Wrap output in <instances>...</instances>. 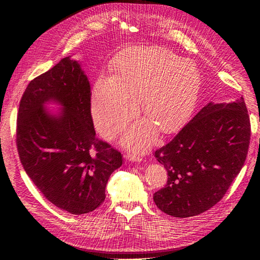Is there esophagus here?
Returning <instances> with one entry per match:
<instances>
[{
	"label": "esophagus",
	"mask_w": 260,
	"mask_h": 260,
	"mask_svg": "<svg viewBox=\"0 0 260 260\" xmlns=\"http://www.w3.org/2000/svg\"><path fill=\"white\" fill-rule=\"evenodd\" d=\"M124 157H125V159H129L131 161H141V160H142V156H141L138 153H135V152L127 153Z\"/></svg>",
	"instance_id": "1"
}]
</instances>
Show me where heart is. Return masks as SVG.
Returning <instances> with one entry per match:
<instances>
[{"mask_svg":"<svg viewBox=\"0 0 260 260\" xmlns=\"http://www.w3.org/2000/svg\"><path fill=\"white\" fill-rule=\"evenodd\" d=\"M112 78H100L93 90L92 114L100 131L112 138L120 133L137 112L135 100L149 121L127 132L124 142L140 148L154 139L153 124L169 133L190 116L200 90V74L193 62L172 51L151 46L123 53L113 66Z\"/></svg>","mask_w":260,"mask_h":260,"instance_id":"1","label":"heart"}]
</instances>
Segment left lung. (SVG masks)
I'll return each mask as SVG.
<instances>
[{"mask_svg":"<svg viewBox=\"0 0 260 260\" xmlns=\"http://www.w3.org/2000/svg\"><path fill=\"white\" fill-rule=\"evenodd\" d=\"M250 121L244 99L201 109L154 156L168 174L153 199L165 214L198 216L215 206L245 162Z\"/></svg>","mask_w":260,"mask_h":260,"instance_id":"obj_1","label":"left lung"}]
</instances>
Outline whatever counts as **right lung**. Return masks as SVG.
Returning <instances> with one entry per match:
<instances>
[{
  "mask_svg": "<svg viewBox=\"0 0 260 260\" xmlns=\"http://www.w3.org/2000/svg\"><path fill=\"white\" fill-rule=\"evenodd\" d=\"M91 95L79 64L65 57L30 81L17 114L23 169L46 200L74 215L103 204L108 179L122 165L121 153L95 137ZM51 99L64 106L58 117L43 108Z\"/></svg>",
  "mask_w": 260,
  "mask_h": 260,
  "instance_id": "add662e5",
  "label": "right lung"
}]
</instances>
